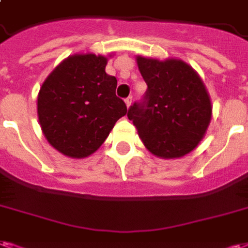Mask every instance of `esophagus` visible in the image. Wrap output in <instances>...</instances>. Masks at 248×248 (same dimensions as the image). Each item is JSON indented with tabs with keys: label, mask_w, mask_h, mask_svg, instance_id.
I'll return each mask as SVG.
<instances>
[{
	"label": "esophagus",
	"mask_w": 248,
	"mask_h": 248,
	"mask_svg": "<svg viewBox=\"0 0 248 248\" xmlns=\"http://www.w3.org/2000/svg\"><path fill=\"white\" fill-rule=\"evenodd\" d=\"M131 101H133V97H127V98L124 100V102H126V106H127V108H130V105H131Z\"/></svg>",
	"instance_id": "1"
}]
</instances>
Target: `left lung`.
Returning a JSON list of instances; mask_svg holds the SVG:
<instances>
[{
    "label": "left lung",
    "mask_w": 248,
    "mask_h": 248,
    "mask_svg": "<svg viewBox=\"0 0 248 248\" xmlns=\"http://www.w3.org/2000/svg\"><path fill=\"white\" fill-rule=\"evenodd\" d=\"M147 84L144 102H135L127 117L148 151L161 159L193 151L212 121V101L199 73L180 59L137 56Z\"/></svg>",
    "instance_id": "8db88e82"
}]
</instances>
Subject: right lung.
<instances>
[{
	"instance_id": "add662e5",
	"label": "right lung",
	"mask_w": 248,
	"mask_h": 248,
	"mask_svg": "<svg viewBox=\"0 0 248 248\" xmlns=\"http://www.w3.org/2000/svg\"><path fill=\"white\" fill-rule=\"evenodd\" d=\"M106 64L102 55H71L40 87V127L49 144L65 156L82 159L96 152L127 113L115 96L117 78L105 72Z\"/></svg>"
}]
</instances>
